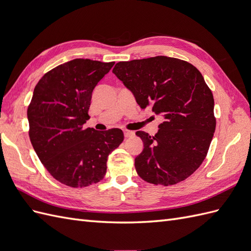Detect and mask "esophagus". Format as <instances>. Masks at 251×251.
Wrapping results in <instances>:
<instances>
[{"label":"esophagus","instance_id":"34e87169","mask_svg":"<svg viewBox=\"0 0 251 251\" xmlns=\"http://www.w3.org/2000/svg\"><path fill=\"white\" fill-rule=\"evenodd\" d=\"M124 134H125V137H131V136L134 135V133L132 131H128V130H124Z\"/></svg>","mask_w":251,"mask_h":251}]
</instances>
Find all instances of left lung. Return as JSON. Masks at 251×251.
I'll return each instance as SVG.
<instances>
[{"label":"left lung","mask_w":251,"mask_h":251,"mask_svg":"<svg viewBox=\"0 0 251 251\" xmlns=\"http://www.w3.org/2000/svg\"><path fill=\"white\" fill-rule=\"evenodd\" d=\"M113 73L141 109L151 107L163 118L154 136L136 132L143 142L136 172L156 185L185 180L202 164L216 130L214 96L200 71L184 60L155 56L119 62Z\"/></svg>","instance_id":"8db88e82"}]
</instances>
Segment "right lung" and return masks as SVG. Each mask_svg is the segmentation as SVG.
Instances as JSON below:
<instances>
[{
  "label": "right lung",
  "mask_w": 251,
  "mask_h": 251,
  "mask_svg": "<svg viewBox=\"0 0 251 251\" xmlns=\"http://www.w3.org/2000/svg\"><path fill=\"white\" fill-rule=\"evenodd\" d=\"M114 62L75 58L52 69L37 82L27 116L29 137L51 176L71 187L100 182L108 157L124 140L120 128H85L93 90Z\"/></svg>",
  "instance_id": "right-lung-1"
}]
</instances>
